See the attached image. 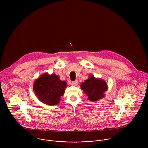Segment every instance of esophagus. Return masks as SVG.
<instances>
[{
    "label": "esophagus",
    "mask_w": 148,
    "mask_h": 148,
    "mask_svg": "<svg viewBox=\"0 0 148 148\" xmlns=\"http://www.w3.org/2000/svg\"><path fill=\"white\" fill-rule=\"evenodd\" d=\"M77 84H78V81H77V80L73 81V82H72V85H74V86L77 85Z\"/></svg>",
    "instance_id": "1"
}]
</instances>
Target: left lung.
I'll return each mask as SVG.
<instances>
[{
  "label": "left lung",
  "mask_w": 148,
  "mask_h": 148,
  "mask_svg": "<svg viewBox=\"0 0 148 148\" xmlns=\"http://www.w3.org/2000/svg\"><path fill=\"white\" fill-rule=\"evenodd\" d=\"M80 86L88 96V99L92 101L103 98L105 96L104 93L108 89V85L104 80L95 78L93 75L89 76Z\"/></svg>",
  "instance_id": "left-lung-1"
}]
</instances>
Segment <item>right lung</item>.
Masks as SVG:
<instances>
[{
	"label": "right lung",
	"mask_w": 148,
	"mask_h": 148,
	"mask_svg": "<svg viewBox=\"0 0 148 148\" xmlns=\"http://www.w3.org/2000/svg\"><path fill=\"white\" fill-rule=\"evenodd\" d=\"M66 86V82L60 80L58 75L45 73L35 81L33 89L40 101L49 106H55L60 101Z\"/></svg>",
	"instance_id": "1"
}]
</instances>
